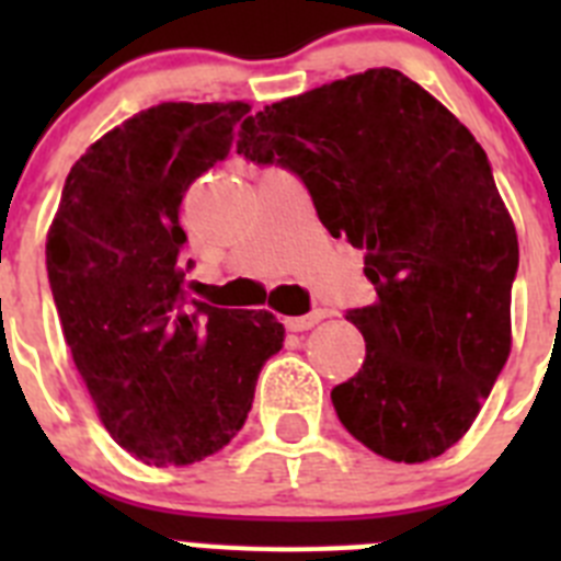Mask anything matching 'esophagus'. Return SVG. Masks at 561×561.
<instances>
[{"mask_svg": "<svg viewBox=\"0 0 561 561\" xmlns=\"http://www.w3.org/2000/svg\"><path fill=\"white\" fill-rule=\"evenodd\" d=\"M323 317H325L323 311H311V314H304V317H284V325L289 331H309L314 329Z\"/></svg>", "mask_w": 561, "mask_h": 561, "instance_id": "1", "label": "esophagus"}]
</instances>
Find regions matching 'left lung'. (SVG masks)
Returning <instances> with one entry per match:
<instances>
[{
    "mask_svg": "<svg viewBox=\"0 0 561 561\" xmlns=\"http://www.w3.org/2000/svg\"><path fill=\"white\" fill-rule=\"evenodd\" d=\"M236 148L297 173L325 230L365 250L376 300L345 314L365 362L331 390L342 427L396 463L447 453L512 354L519 244L480 142L379 67L264 106Z\"/></svg>",
    "mask_w": 561,
    "mask_h": 561,
    "instance_id": "left-lung-1",
    "label": "left lung"
}]
</instances>
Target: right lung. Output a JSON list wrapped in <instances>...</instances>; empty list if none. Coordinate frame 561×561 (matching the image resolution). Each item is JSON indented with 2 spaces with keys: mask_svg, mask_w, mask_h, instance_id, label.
I'll return each mask as SVG.
<instances>
[{
  "mask_svg": "<svg viewBox=\"0 0 561 561\" xmlns=\"http://www.w3.org/2000/svg\"><path fill=\"white\" fill-rule=\"evenodd\" d=\"M250 103H160L87 148L47 232L64 340L117 444L148 466L216 455L244 427L264 362L284 345L270 311L187 300L180 207L230 153Z\"/></svg>",
  "mask_w": 561,
  "mask_h": 561,
  "instance_id": "obj_1",
  "label": "right lung"
}]
</instances>
